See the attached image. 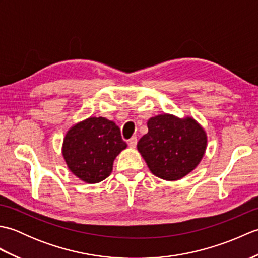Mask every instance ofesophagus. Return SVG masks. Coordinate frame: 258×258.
<instances>
[{
  "label": "esophagus",
  "mask_w": 258,
  "mask_h": 258,
  "mask_svg": "<svg viewBox=\"0 0 258 258\" xmlns=\"http://www.w3.org/2000/svg\"><path fill=\"white\" fill-rule=\"evenodd\" d=\"M127 144H128L131 149H135L136 144H138V139H136V136H133L132 139H130L128 142H127Z\"/></svg>",
  "instance_id": "obj_1"
}]
</instances>
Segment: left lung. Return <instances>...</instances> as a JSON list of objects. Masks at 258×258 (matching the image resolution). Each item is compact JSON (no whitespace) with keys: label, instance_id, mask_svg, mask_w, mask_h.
I'll return each instance as SVG.
<instances>
[{"label":"left lung","instance_id":"left-lung-1","mask_svg":"<svg viewBox=\"0 0 258 258\" xmlns=\"http://www.w3.org/2000/svg\"><path fill=\"white\" fill-rule=\"evenodd\" d=\"M147 127L149 132L139 141L138 150L157 177L180 179L205 154L207 136L194 118L161 114L147 120Z\"/></svg>","mask_w":258,"mask_h":258}]
</instances>
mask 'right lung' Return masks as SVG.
Segmentation results:
<instances>
[{
    "mask_svg": "<svg viewBox=\"0 0 258 258\" xmlns=\"http://www.w3.org/2000/svg\"><path fill=\"white\" fill-rule=\"evenodd\" d=\"M126 146L114 122L105 117H90L68 131L62 153L75 176L95 184L109 176L115 157Z\"/></svg>",
    "mask_w": 258,
    "mask_h": 258,
    "instance_id": "1",
    "label": "right lung"
}]
</instances>
